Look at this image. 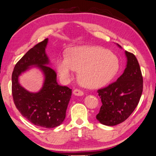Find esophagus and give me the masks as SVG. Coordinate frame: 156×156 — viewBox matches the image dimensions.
I'll return each instance as SVG.
<instances>
[{"mask_svg": "<svg viewBox=\"0 0 156 156\" xmlns=\"http://www.w3.org/2000/svg\"><path fill=\"white\" fill-rule=\"evenodd\" d=\"M73 94L76 96H82L83 95V91L79 90V89H75L73 90Z\"/></svg>", "mask_w": 156, "mask_h": 156, "instance_id": "1", "label": "esophagus"}]
</instances>
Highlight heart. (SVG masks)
Returning <instances> with one entry per match:
<instances>
[{
	"label": "heart",
	"mask_w": 156,
	"mask_h": 156,
	"mask_svg": "<svg viewBox=\"0 0 156 156\" xmlns=\"http://www.w3.org/2000/svg\"><path fill=\"white\" fill-rule=\"evenodd\" d=\"M56 68L60 77L66 81L72 79L74 71H79L81 85L93 89L105 86L114 77L119 61L104 48L79 46L69 49L66 57L57 58Z\"/></svg>",
	"instance_id": "obj_1"
}]
</instances>
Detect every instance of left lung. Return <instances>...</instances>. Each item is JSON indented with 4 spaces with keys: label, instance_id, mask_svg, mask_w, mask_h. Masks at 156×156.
I'll use <instances>...</instances> for the list:
<instances>
[{
    "label": "left lung",
    "instance_id": "8db88e82",
    "mask_svg": "<svg viewBox=\"0 0 156 156\" xmlns=\"http://www.w3.org/2000/svg\"><path fill=\"white\" fill-rule=\"evenodd\" d=\"M125 55L127 63L123 74L116 81L98 90L102 105L96 118L106 126L126 120L136 108L142 93L143 78L138 61L132 53L125 51Z\"/></svg>",
    "mask_w": 156,
    "mask_h": 156
}]
</instances>
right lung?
I'll return each mask as SVG.
<instances>
[{
    "label": "right lung",
    "mask_w": 156,
    "mask_h": 156,
    "mask_svg": "<svg viewBox=\"0 0 156 156\" xmlns=\"http://www.w3.org/2000/svg\"><path fill=\"white\" fill-rule=\"evenodd\" d=\"M48 42L45 39L34 45L16 63L12 76V92L15 106L25 118L36 126L51 129L64 120L72 90L58 85L57 74L48 66ZM32 66H37L44 75V85L37 93L27 91L18 82V76Z\"/></svg>",
    "instance_id": "right-lung-1"
}]
</instances>
